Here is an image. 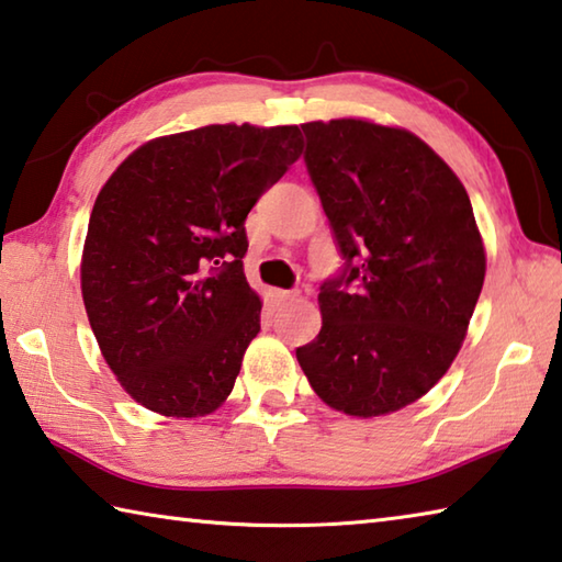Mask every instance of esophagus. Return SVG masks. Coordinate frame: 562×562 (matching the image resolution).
Listing matches in <instances>:
<instances>
[{"label":"esophagus","mask_w":562,"mask_h":562,"mask_svg":"<svg viewBox=\"0 0 562 562\" xmlns=\"http://www.w3.org/2000/svg\"><path fill=\"white\" fill-rule=\"evenodd\" d=\"M268 294H270V302L274 304V307H280V304H284V302H290V300L297 297V292L280 290V288H272Z\"/></svg>","instance_id":"1"}]
</instances>
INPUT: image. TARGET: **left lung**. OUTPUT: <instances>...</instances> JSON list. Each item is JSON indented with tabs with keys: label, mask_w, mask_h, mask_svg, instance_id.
I'll return each instance as SVG.
<instances>
[{
	"label": "left lung",
	"mask_w": 562,
	"mask_h": 562,
	"mask_svg": "<svg viewBox=\"0 0 562 562\" xmlns=\"http://www.w3.org/2000/svg\"><path fill=\"white\" fill-rule=\"evenodd\" d=\"M304 166L345 265L319 288L297 361L322 402L382 416L422 398L461 349L486 278L469 193L404 128L302 123Z\"/></svg>",
	"instance_id": "obj_1"
}]
</instances>
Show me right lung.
Segmentation results:
<instances>
[{
    "label": "right lung",
    "instance_id": "right-lung-1",
    "mask_svg": "<svg viewBox=\"0 0 562 562\" xmlns=\"http://www.w3.org/2000/svg\"><path fill=\"white\" fill-rule=\"evenodd\" d=\"M302 154L297 126L176 133L113 170L89 217L81 294L101 355L150 412H215L260 331L245 217Z\"/></svg>",
    "mask_w": 562,
    "mask_h": 562
}]
</instances>
